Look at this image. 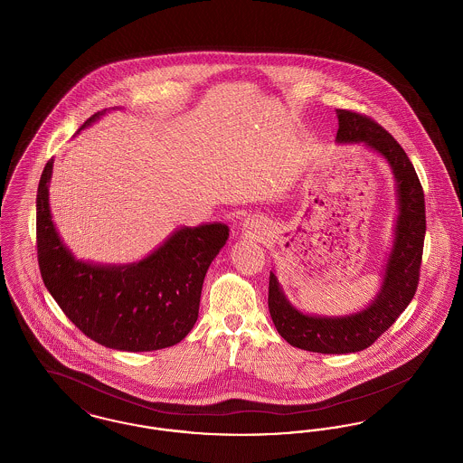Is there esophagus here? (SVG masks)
<instances>
[{
    "label": "esophagus",
    "mask_w": 463,
    "mask_h": 463,
    "mask_svg": "<svg viewBox=\"0 0 463 463\" xmlns=\"http://www.w3.org/2000/svg\"><path fill=\"white\" fill-rule=\"evenodd\" d=\"M242 227L246 229V231H255L257 232V221H255V217H248V219H244L242 222Z\"/></svg>",
    "instance_id": "esophagus-1"
}]
</instances>
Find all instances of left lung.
Here are the masks:
<instances>
[{
    "label": "left lung",
    "instance_id": "1",
    "mask_svg": "<svg viewBox=\"0 0 463 463\" xmlns=\"http://www.w3.org/2000/svg\"><path fill=\"white\" fill-rule=\"evenodd\" d=\"M336 144H361L382 156L392 170L397 194L394 241L372 304L345 316H316L293 307L270 270L269 312L272 323L289 345L310 353H359L389 330L419 287L425 238V198L404 149L391 133L363 114L336 109Z\"/></svg>",
    "mask_w": 463,
    "mask_h": 463
}]
</instances>
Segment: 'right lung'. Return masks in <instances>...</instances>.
<instances>
[{
	"label": "right lung",
	"mask_w": 463,
	"mask_h": 463,
	"mask_svg": "<svg viewBox=\"0 0 463 463\" xmlns=\"http://www.w3.org/2000/svg\"><path fill=\"white\" fill-rule=\"evenodd\" d=\"M106 112H95L78 133ZM52 172L53 159L38 185L36 242L44 287L59 307L91 340L116 351L149 353L184 340L198 321L203 281L229 238V227L222 222L178 227L132 264L80 260L52 221Z\"/></svg>",
	"instance_id": "add662e5"
}]
</instances>
